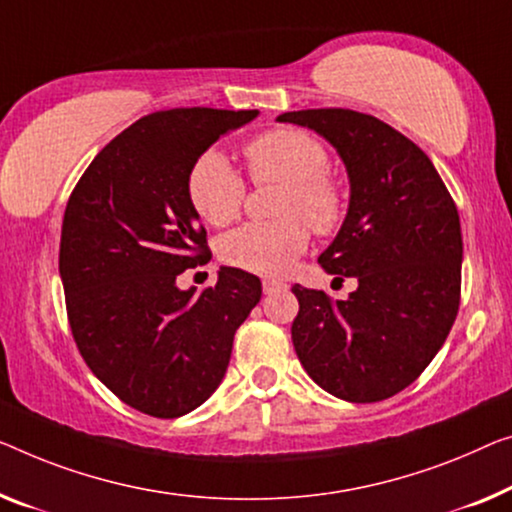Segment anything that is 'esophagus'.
I'll return each mask as SVG.
<instances>
[{"mask_svg":"<svg viewBox=\"0 0 512 512\" xmlns=\"http://www.w3.org/2000/svg\"><path fill=\"white\" fill-rule=\"evenodd\" d=\"M262 289H264V294H273V292H280V289H287V285L282 280H276V278H264Z\"/></svg>","mask_w":512,"mask_h":512,"instance_id":"obj_1","label":"esophagus"}]
</instances>
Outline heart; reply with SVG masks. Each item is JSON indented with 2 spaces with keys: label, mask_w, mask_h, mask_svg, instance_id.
I'll use <instances>...</instances> for the list:
<instances>
[{
  "label": "heart",
  "mask_w": 512,
  "mask_h": 512,
  "mask_svg": "<svg viewBox=\"0 0 512 512\" xmlns=\"http://www.w3.org/2000/svg\"><path fill=\"white\" fill-rule=\"evenodd\" d=\"M253 181H280L282 190L271 223H248L220 239L225 264L259 276H282L292 269L315 234H333L347 213V193L331 174L329 151L301 128H273L243 147ZM188 200L197 216L223 227L239 216L246 183L220 151L209 149L190 167ZM311 227L308 228L307 225Z\"/></svg>",
  "instance_id": "b5f03b06"
}]
</instances>
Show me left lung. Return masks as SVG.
<instances>
[{"mask_svg":"<svg viewBox=\"0 0 512 512\" xmlns=\"http://www.w3.org/2000/svg\"><path fill=\"white\" fill-rule=\"evenodd\" d=\"M278 121L312 128L345 163L349 209L319 264L335 280H358L347 301L292 287L296 356L335 398L386 400L430 365L457 317V207L425 151L372 114L322 108Z\"/></svg>","mask_w":512,"mask_h":512,"instance_id":"obj_1","label":"left lung"}]
</instances>
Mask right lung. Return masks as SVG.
<instances>
[{
  "label": "right lung",
  "instance_id": "add662e5",
  "mask_svg": "<svg viewBox=\"0 0 512 512\" xmlns=\"http://www.w3.org/2000/svg\"><path fill=\"white\" fill-rule=\"evenodd\" d=\"M257 110L147 114L105 144L68 197L59 243L68 324L89 370L121 402L179 418L220 386L234 333L262 282L232 266L216 287L179 289L209 255L188 200V172L220 135Z\"/></svg>",
  "mask_w": 512,
  "mask_h": 512
}]
</instances>
